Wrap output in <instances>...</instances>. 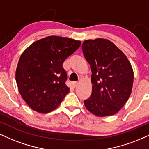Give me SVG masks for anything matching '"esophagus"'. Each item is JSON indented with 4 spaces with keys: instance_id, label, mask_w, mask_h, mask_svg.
I'll return each mask as SVG.
<instances>
[{
    "instance_id": "1",
    "label": "esophagus",
    "mask_w": 149,
    "mask_h": 149,
    "mask_svg": "<svg viewBox=\"0 0 149 149\" xmlns=\"http://www.w3.org/2000/svg\"><path fill=\"white\" fill-rule=\"evenodd\" d=\"M78 82H72V86L74 88H75V87H77V85H78Z\"/></svg>"
}]
</instances>
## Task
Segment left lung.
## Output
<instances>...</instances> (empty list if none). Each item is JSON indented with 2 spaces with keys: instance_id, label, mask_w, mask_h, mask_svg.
<instances>
[{
  "instance_id": "left-lung-1",
  "label": "left lung",
  "mask_w": 149,
  "mask_h": 149,
  "mask_svg": "<svg viewBox=\"0 0 149 149\" xmlns=\"http://www.w3.org/2000/svg\"><path fill=\"white\" fill-rule=\"evenodd\" d=\"M82 51L91 66L93 89L84 100L94 115L105 117L117 113L131 95L133 70L126 55L111 41L103 38L84 41Z\"/></svg>"
}]
</instances>
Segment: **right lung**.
I'll return each instance as SVG.
<instances>
[{
  "label": "right lung",
  "mask_w": 149,
  "mask_h": 149,
  "mask_svg": "<svg viewBox=\"0 0 149 149\" xmlns=\"http://www.w3.org/2000/svg\"><path fill=\"white\" fill-rule=\"evenodd\" d=\"M80 45L81 41L49 36L33 43L21 54L16 81L21 97L32 110L47 113L59 106L70 91L63 63Z\"/></svg>",
  "instance_id": "obj_1"
}]
</instances>
